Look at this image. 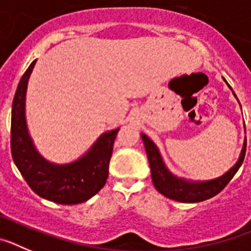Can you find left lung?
<instances>
[{"instance_id":"8db88e82","label":"left lung","mask_w":251,"mask_h":251,"mask_svg":"<svg viewBox=\"0 0 251 251\" xmlns=\"http://www.w3.org/2000/svg\"><path fill=\"white\" fill-rule=\"evenodd\" d=\"M141 136L143 139V143H145L148 161H150L153 185L159 194L168 197L171 200L179 201V202H201V201L216 196L219 192L223 191L225 186L231 181L235 174L238 172L240 166L243 165L245 152H247V141H245L239 161L225 175L215 179L203 181V182H192V181H186V179L179 178V177H176L175 175L171 174L163 163V159H162L156 145L143 133Z\"/></svg>"}]
</instances>
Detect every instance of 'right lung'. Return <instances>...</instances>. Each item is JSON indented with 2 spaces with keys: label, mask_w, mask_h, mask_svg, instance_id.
Listing matches in <instances>:
<instances>
[{
  "label": "right lung",
  "mask_w": 251,
  "mask_h": 251,
  "mask_svg": "<svg viewBox=\"0 0 251 251\" xmlns=\"http://www.w3.org/2000/svg\"><path fill=\"white\" fill-rule=\"evenodd\" d=\"M36 60L22 75L12 101L11 153L15 165L35 194L52 202L75 205L89 200L104 187L118 129L103 133L77 161L54 165L40 156L31 141L25 118L27 81Z\"/></svg>",
  "instance_id": "1"
}]
</instances>
